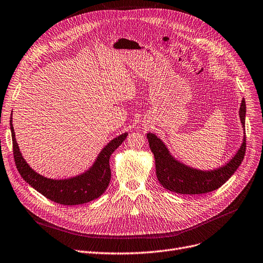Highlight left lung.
I'll list each match as a JSON object with an SVG mask.
<instances>
[{
  "mask_svg": "<svg viewBox=\"0 0 263 263\" xmlns=\"http://www.w3.org/2000/svg\"><path fill=\"white\" fill-rule=\"evenodd\" d=\"M244 131L243 142L235 155L223 165L213 170H199L191 167L177 160L170 153L164 142L152 132L147 133L149 147L155 156L156 174L160 184L165 189L181 195H203L221 187L242 163L246 151L245 116L246 103L242 100L238 110Z\"/></svg>",
  "mask_w": 263,
  "mask_h": 263,
  "instance_id": "8db88e82",
  "label": "left lung"
}]
</instances>
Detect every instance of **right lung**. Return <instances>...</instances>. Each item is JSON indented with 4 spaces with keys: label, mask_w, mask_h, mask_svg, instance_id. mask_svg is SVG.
I'll list each match as a JSON object with an SVG mask.
<instances>
[{
    "label": "right lung",
    "mask_w": 263,
    "mask_h": 263,
    "mask_svg": "<svg viewBox=\"0 0 263 263\" xmlns=\"http://www.w3.org/2000/svg\"><path fill=\"white\" fill-rule=\"evenodd\" d=\"M9 122L15 163L21 177L44 197L63 205L84 204L103 195L111 176L109 158L128 136V133L124 132L107 143L98 155L93 164L84 173L65 179H52L39 174L27 163L16 141L11 117Z\"/></svg>",
    "instance_id": "obj_1"
}]
</instances>
